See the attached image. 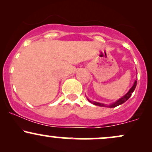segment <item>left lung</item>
Returning <instances> with one entry per match:
<instances>
[{"label":"left lung","mask_w":152,"mask_h":152,"mask_svg":"<svg viewBox=\"0 0 152 152\" xmlns=\"http://www.w3.org/2000/svg\"><path fill=\"white\" fill-rule=\"evenodd\" d=\"M137 81H134V83L133 86H132V88H130V90L129 91V92L126 94V95L124 96L121 97V99H118V101H116V102H115V103H114V104H111V105H109V106L105 105V104H101V103H98V102H91V101H90L89 99H88V102H91V104H94V105H96V106H103V107H111V108L116 107V106H118V105H121V104H124V103L125 102H126V101L130 98V96H132V94L134 92V89H135L136 86H137Z\"/></svg>","instance_id":"left-lung-1"}]
</instances>
